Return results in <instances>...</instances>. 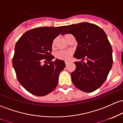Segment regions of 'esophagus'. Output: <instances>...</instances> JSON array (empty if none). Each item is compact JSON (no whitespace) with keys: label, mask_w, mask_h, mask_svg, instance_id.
I'll return each mask as SVG.
<instances>
[{"label":"esophagus","mask_w":123,"mask_h":123,"mask_svg":"<svg viewBox=\"0 0 123 123\" xmlns=\"http://www.w3.org/2000/svg\"><path fill=\"white\" fill-rule=\"evenodd\" d=\"M65 63H66V65L67 66L69 64V63H70V62H69V61H66Z\"/></svg>","instance_id":"1"}]
</instances>
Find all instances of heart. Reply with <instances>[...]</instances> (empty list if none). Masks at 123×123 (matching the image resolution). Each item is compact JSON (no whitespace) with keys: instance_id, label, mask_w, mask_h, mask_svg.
<instances>
[{"instance_id":"1","label":"heart","mask_w":123,"mask_h":123,"mask_svg":"<svg viewBox=\"0 0 123 123\" xmlns=\"http://www.w3.org/2000/svg\"><path fill=\"white\" fill-rule=\"evenodd\" d=\"M54 42L52 44V46H54ZM71 55H72V51L71 50H62L59 51L57 53H56V56L57 58L60 59H63V60H68V59L71 57Z\"/></svg>"}]
</instances>
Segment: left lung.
Listing matches in <instances>:
<instances>
[{
    "mask_svg": "<svg viewBox=\"0 0 123 123\" xmlns=\"http://www.w3.org/2000/svg\"><path fill=\"white\" fill-rule=\"evenodd\" d=\"M62 35L72 34L77 42L74 57L86 62H75L71 73L73 83L85 92L100 88L107 78L113 64L112 49L104 31L91 23H81L64 26Z\"/></svg>",
    "mask_w": 123,
    "mask_h": 123,
    "instance_id": "8db88e82",
    "label": "left lung"
}]
</instances>
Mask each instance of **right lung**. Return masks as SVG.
Masks as SVG:
<instances>
[{
    "instance_id": "obj_1",
    "label": "right lung",
    "mask_w": 123,
    "mask_h": 123,
    "mask_svg": "<svg viewBox=\"0 0 123 123\" xmlns=\"http://www.w3.org/2000/svg\"><path fill=\"white\" fill-rule=\"evenodd\" d=\"M64 26L43 27L29 30L16 42L12 60L18 81L27 91L36 96H45L57 85L64 62L50 54L53 41ZM43 62L48 63L43 64Z\"/></svg>"
}]
</instances>
